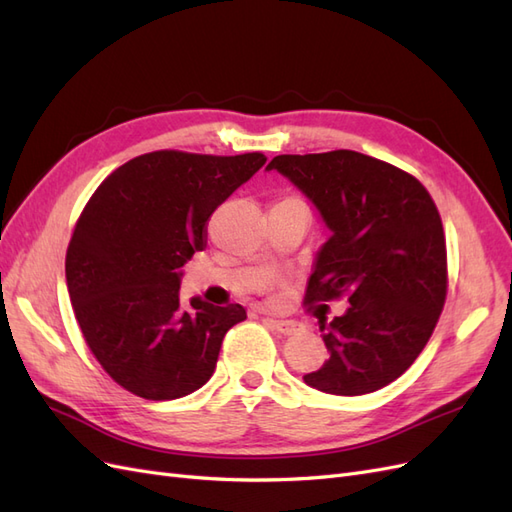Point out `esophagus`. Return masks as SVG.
Here are the masks:
<instances>
[{"mask_svg": "<svg viewBox=\"0 0 512 512\" xmlns=\"http://www.w3.org/2000/svg\"><path fill=\"white\" fill-rule=\"evenodd\" d=\"M268 326L272 331H277L281 335H294L298 331V322L294 320H277V318H266Z\"/></svg>", "mask_w": 512, "mask_h": 512, "instance_id": "1", "label": "esophagus"}]
</instances>
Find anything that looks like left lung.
Here are the masks:
<instances>
[{
  "label": "left lung",
  "mask_w": 512,
  "mask_h": 512,
  "mask_svg": "<svg viewBox=\"0 0 512 512\" xmlns=\"http://www.w3.org/2000/svg\"><path fill=\"white\" fill-rule=\"evenodd\" d=\"M266 170L290 179L331 231L305 300L350 303L329 324L318 316L329 359L303 381L333 396L393 383L424 350L448 292L437 205L409 173L348 149L277 155Z\"/></svg>",
  "instance_id": "left-lung-1"
}]
</instances>
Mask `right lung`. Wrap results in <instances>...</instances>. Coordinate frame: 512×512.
I'll return each instance as SVG.
<instances>
[{
    "label": "right lung",
    "instance_id": "obj_1",
    "mask_svg": "<svg viewBox=\"0 0 512 512\" xmlns=\"http://www.w3.org/2000/svg\"><path fill=\"white\" fill-rule=\"evenodd\" d=\"M266 164L264 153H144L90 196L67 251V287L88 348L144 400H175L216 370L242 305H183V264L205 246L218 205Z\"/></svg>",
    "mask_w": 512,
    "mask_h": 512
}]
</instances>
